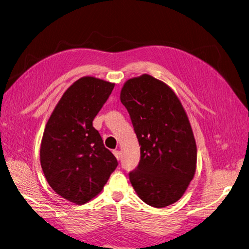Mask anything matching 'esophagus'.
<instances>
[{
  "mask_svg": "<svg viewBox=\"0 0 249 249\" xmlns=\"http://www.w3.org/2000/svg\"><path fill=\"white\" fill-rule=\"evenodd\" d=\"M113 154H114V156L116 157V159L119 161L120 160V157H122V155H120V152L118 149H115V150H113Z\"/></svg>",
  "mask_w": 249,
  "mask_h": 249,
  "instance_id": "esophagus-1",
  "label": "esophagus"
}]
</instances>
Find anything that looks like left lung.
Segmentation results:
<instances>
[{"mask_svg": "<svg viewBox=\"0 0 249 249\" xmlns=\"http://www.w3.org/2000/svg\"><path fill=\"white\" fill-rule=\"evenodd\" d=\"M120 101L141 146L138 166L130 172L134 190L154 208L172 205L196 170V142L183 105L167 84L146 73L124 83Z\"/></svg>", "mask_w": 249, "mask_h": 249, "instance_id": "obj_1", "label": "left lung"}]
</instances>
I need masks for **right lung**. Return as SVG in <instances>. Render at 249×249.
I'll list each match as a JSON object with an SVG mask.
<instances>
[{"mask_svg": "<svg viewBox=\"0 0 249 249\" xmlns=\"http://www.w3.org/2000/svg\"><path fill=\"white\" fill-rule=\"evenodd\" d=\"M114 83L83 77L67 88L51 114L40 144V164L49 185L76 205L95 197L117 167L92 122Z\"/></svg>", "mask_w": 249, "mask_h": 249, "instance_id": "right-lung-1", "label": "right lung"}]
</instances>
